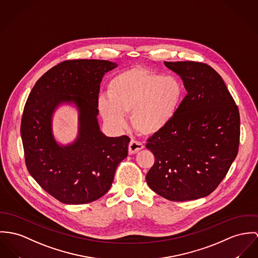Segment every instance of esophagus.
<instances>
[{
	"instance_id": "34e87169",
	"label": "esophagus",
	"mask_w": 258,
	"mask_h": 258,
	"mask_svg": "<svg viewBox=\"0 0 258 258\" xmlns=\"http://www.w3.org/2000/svg\"><path fill=\"white\" fill-rule=\"evenodd\" d=\"M143 148H144V145L141 142L137 141L135 139H132L130 144H128V153L130 154H136L137 152H139V150H141Z\"/></svg>"
}]
</instances>
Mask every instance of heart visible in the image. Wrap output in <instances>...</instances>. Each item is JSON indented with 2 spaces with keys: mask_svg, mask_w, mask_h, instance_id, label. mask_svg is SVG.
<instances>
[{
  "mask_svg": "<svg viewBox=\"0 0 258 258\" xmlns=\"http://www.w3.org/2000/svg\"><path fill=\"white\" fill-rule=\"evenodd\" d=\"M181 81L141 69H131L109 81L107 95L97 107L104 120L115 128L125 125L130 113L133 127L142 136H153L175 119L183 98Z\"/></svg>",
  "mask_w": 258,
  "mask_h": 258,
  "instance_id": "1",
  "label": "heart"
}]
</instances>
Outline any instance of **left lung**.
Listing matches in <instances>:
<instances>
[{
    "label": "left lung",
    "instance_id": "obj_1",
    "mask_svg": "<svg viewBox=\"0 0 258 258\" xmlns=\"http://www.w3.org/2000/svg\"><path fill=\"white\" fill-rule=\"evenodd\" d=\"M187 91L173 121L147 140L155 157L149 187L171 201L209 196L237 157L239 113L224 80L199 61H164Z\"/></svg>",
    "mask_w": 258,
    "mask_h": 258
}]
</instances>
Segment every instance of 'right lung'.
<instances>
[{
  "instance_id": "1",
  "label": "right lung",
  "mask_w": 258,
  "mask_h": 258,
  "mask_svg": "<svg viewBox=\"0 0 258 258\" xmlns=\"http://www.w3.org/2000/svg\"><path fill=\"white\" fill-rule=\"evenodd\" d=\"M104 59L64 60L45 73L24 106L20 134L27 170L40 186L66 204H84L103 197L116 169L127 156L131 139L108 138L100 131V83L117 68ZM79 111V136L59 146L52 136V114L61 103Z\"/></svg>"
}]
</instances>
